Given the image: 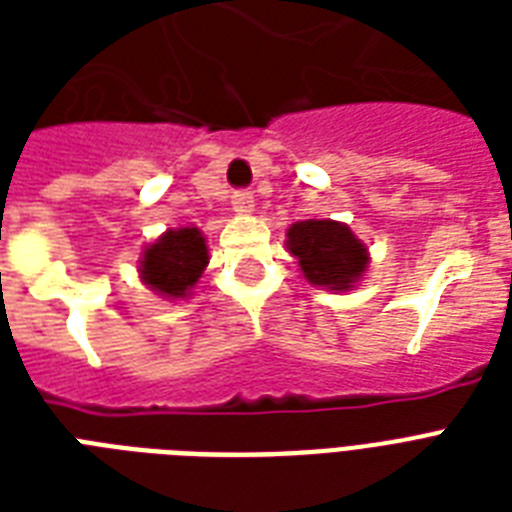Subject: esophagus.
I'll return each mask as SVG.
<instances>
[{
    "instance_id": "obj_1",
    "label": "esophagus",
    "mask_w": 512,
    "mask_h": 512,
    "mask_svg": "<svg viewBox=\"0 0 512 512\" xmlns=\"http://www.w3.org/2000/svg\"><path fill=\"white\" fill-rule=\"evenodd\" d=\"M231 204H233V209H236V212H244V215H247V212H252V209H255V193H252V191H233Z\"/></svg>"
}]
</instances>
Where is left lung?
<instances>
[{"instance_id": "8db88e82", "label": "left lung", "mask_w": 512, "mask_h": 512, "mask_svg": "<svg viewBox=\"0 0 512 512\" xmlns=\"http://www.w3.org/2000/svg\"><path fill=\"white\" fill-rule=\"evenodd\" d=\"M289 255L313 287L348 292L364 279L369 268V249L356 239L345 223L337 220H300L287 231Z\"/></svg>"}]
</instances>
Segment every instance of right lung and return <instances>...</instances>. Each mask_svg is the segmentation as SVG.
<instances>
[{"instance_id":"add662e5","label":"right lung","mask_w":512,"mask_h":512,"mask_svg":"<svg viewBox=\"0 0 512 512\" xmlns=\"http://www.w3.org/2000/svg\"><path fill=\"white\" fill-rule=\"evenodd\" d=\"M207 263V239L199 228H170L154 244L143 249L140 281L156 295L180 300L191 295Z\"/></svg>"}]
</instances>
